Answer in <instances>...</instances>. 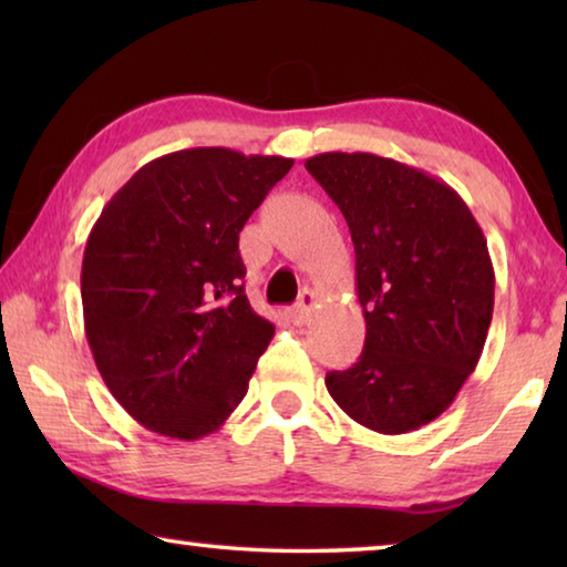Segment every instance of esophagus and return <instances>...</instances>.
Instances as JSON below:
<instances>
[{"label":"esophagus","instance_id":"34e87169","mask_svg":"<svg viewBox=\"0 0 567 567\" xmlns=\"http://www.w3.org/2000/svg\"><path fill=\"white\" fill-rule=\"evenodd\" d=\"M315 305H318V295H315L312 290H302L300 300H297V305L290 310V318H292L297 324H305L307 320H310Z\"/></svg>","mask_w":567,"mask_h":567}]
</instances>
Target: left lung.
Here are the masks:
<instances>
[{
  "label": "left lung",
  "instance_id": "obj_1",
  "mask_svg": "<svg viewBox=\"0 0 567 567\" xmlns=\"http://www.w3.org/2000/svg\"><path fill=\"white\" fill-rule=\"evenodd\" d=\"M340 207L354 245L364 350L332 370V400L382 435L427 425L453 405L483 354L495 272L463 197L443 179L370 152L305 162Z\"/></svg>",
  "mask_w": 567,
  "mask_h": 567
}]
</instances>
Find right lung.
<instances>
[{"label":"right lung","instance_id":"add662e5","mask_svg":"<svg viewBox=\"0 0 567 567\" xmlns=\"http://www.w3.org/2000/svg\"><path fill=\"white\" fill-rule=\"evenodd\" d=\"M290 167L179 150L134 172L94 223L84 332L104 385L152 433L199 440L247 395L275 324L245 295L239 233Z\"/></svg>","mask_w":567,"mask_h":567}]
</instances>
